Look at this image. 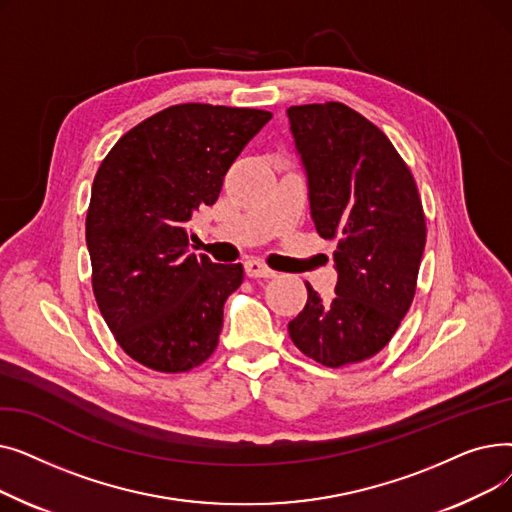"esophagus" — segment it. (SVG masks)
<instances>
[{
    "instance_id": "esophagus-1",
    "label": "esophagus",
    "mask_w": 512,
    "mask_h": 512,
    "mask_svg": "<svg viewBox=\"0 0 512 512\" xmlns=\"http://www.w3.org/2000/svg\"><path fill=\"white\" fill-rule=\"evenodd\" d=\"M245 274L249 278H274L276 276V272L270 270V267H267L265 263H261L259 259H249L245 263Z\"/></svg>"
}]
</instances>
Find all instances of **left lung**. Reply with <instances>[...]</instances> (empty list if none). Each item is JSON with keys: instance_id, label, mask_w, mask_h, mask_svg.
<instances>
[{"instance_id": "1", "label": "left lung", "mask_w": 512, "mask_h": 512, "mask_svg": "<svg viewBox=\"0 0 512 512\" xmlns=\"http://www.w3.org/2000/svg\"><path fill=\"white\" fill-rule=\"evenodd\" d=\"M321 238L336 240V297L307 305L288 334L309 359L342 367L390 342L407 315L425 249V218L411 170L386 134L338 101L286 110Z\"/></svg>"}]
</instances>
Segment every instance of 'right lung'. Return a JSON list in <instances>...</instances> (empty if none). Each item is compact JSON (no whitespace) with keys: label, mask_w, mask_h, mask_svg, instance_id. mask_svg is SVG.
I'll return each mask as SVG.
<instances>
[{"label":"right lung","mask_w":512,"mask_h":512,"mask_svg":"<svg viewBox=\"0 0 512 512\" xmlns=\"http://www.w3.org/2000/svg\"><path fill=\"white\" fill-rule=\"evenodd\" d=\"M270 112L172 105L128 130L101 161L87 211L93 292L122 351L180 373L218 346L240 263H213L188 245V222L220 197L224 176Z\"/></svg>","instance_id":"obj_1"}]
</instances>
